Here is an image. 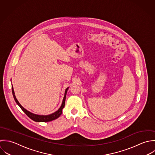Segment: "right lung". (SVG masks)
<instances>
[{
	"mask_svg": "<svg viewBox=\"0 0 155 155\" xmlns=\"http://www.w3.org/2000/svg\"><path fill=\"white\" fill-rule=\"evenodd\" d=\"M69 87H68L66 90H65V92H64V97L62 101V105L61 106V107L59 108V109L56 111V112H54V113H52L51 114L49 115H47V116H44V115H38V114H35L33 113H31L30 111H28L27 110H26L25 108H23L21 105L19 103V102L18 101V100L17 99L15 96V93H14V91L13 89V86L12 85V94L14 98L15 101L16 102V103L18 104V105L21 108V109L24 111V113L29 117L31 118V120H33L35 122H50L52 121L53 120H55L56 119H58V117H59L61 116V115L62 114V110L64 107V104H65V99H66V92L68 91Z\"/></svg>",
	"mask_w": 155,
	"mask_h": 155,
	"instance_id": "1",
	"label": "right lung"
}]
</instances>
